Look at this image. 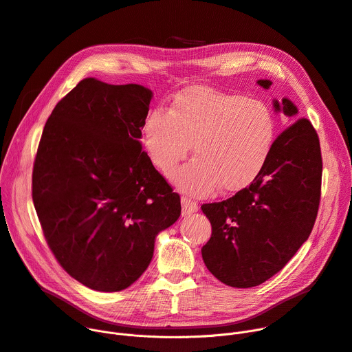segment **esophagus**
<instances>
[{"label":"esophagus","instance_id":"obj_1","mask_svg":"<svg viewBox=\"0 0 352 352\" xmlns=\"http://www.w3.org/2000/svg\"><path fill=\"white\" fill-rule=\"evenodd\" d=\"M199 210V204L188 197H182V215H190Z\"/></svg>","mask_w":352,"mask_h":352}]
</instances>
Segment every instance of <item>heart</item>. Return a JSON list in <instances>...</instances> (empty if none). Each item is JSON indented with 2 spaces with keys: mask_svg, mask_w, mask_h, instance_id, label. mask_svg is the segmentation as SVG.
Returning <instances> with one entry per match:
<instances>
[{
  "mask_svg": "<svg viewBox=\"0 0 352 352\" xmlns=\"http://www.w3.org/2000/svg\"><path fill=\"white\" fill-rule=\"evenodd\" d=\"M276 138V118L262 100L208 87L179 93L169 111H151L142 144L152 164L170 175L190 144L196 155L173 176L180 190L207 196L215 188L235 193L263 172Z\"/></svg>",
  "mask_w": 352,
  "mask_h": 352,
  "instance_id": "obj_1",
  "label": "heart"
}]
</instances>
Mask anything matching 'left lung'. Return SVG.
<instances>
[{"mask_svg": "<svg viewBox=\"0 0 352 352\" xmlns=\"http://www.w3.org/2000/svg\"><path fill=\"white\" fill-rule=\"evenodd\" d=\"M269 89L270 80H258ZM276 113L293 121L297 107L274 100ZM322 162L317 132L299 118L275 140L261 176L235 196L203 204L211 238L201 248L203 261L220 282L254 287L275 274L307 241L320 204Z\"/></svg>", "mask_w": 352, "mask_h": 352, "instance_id": "obj_1", "label": "left lung"}]
</instances>
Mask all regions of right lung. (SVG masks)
<instances>
[{"label":"right lung","mask_w":352,"mask_h":352,"mask_svg":"<svg viewBox=\"0 0 352 352\" xmlns=\"http://www.w3.org/2000/svg\"><path fill=\"white\" fill-rule=\"evenodd\" d=\"M153 93L89 77L53 108L38 146L32 199L66 272L98 292L131 286L155 239L180 215V197L142 151Z\"/></svg>","instance_id":"obj_1"}]
</instances>
